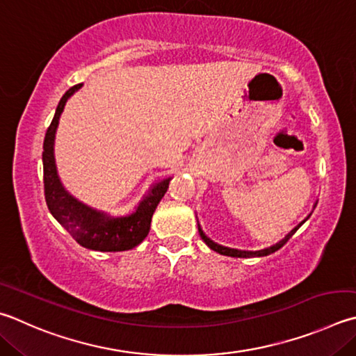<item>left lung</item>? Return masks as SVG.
<instances>
[{
    "mask_svg": "<svg viewBox=\"0 0 356 356\" xmlns=\"http://www.w3.org/2000/svg\"><path fill=\"white\" fill-rule=\"evenodd\" d=\"M309 218V216H308ZM307 218V219H308ZM307 219H303V221L299 224V225H296V227L289 232V234L283 238V240L280 241V243H277V244H274V245H270V248H266V249H263V250H255V252H249V250H236V249H230V248H224V245H219V244H216V243H213L210 238H207L205 235H204V232L199 229V235H200V238H202L204 240V243L209 245V248L211 249V250H215V252H218V254H221V255H227V257H236V258H249V257H264V255H269V254H273V252H275V250H279L280 248H283V245L286 244V241L289 240L291 236H293L297 230H299V227L300 225L307 221Z\"/></svg>",
    "mask_w": 356,
    "mask_h": 356,
    "instance_id": "8db88e82",
    "label": "left lung"
}]
</instances>
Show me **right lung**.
<instances>
[{
	"label": "right lung",
	"instance_id": "right-lung-1",
	"mask_svg": "<svg viewBox=\"0 0 356 356\" xmlns=\"http://www.w3.org/2000/svg\"><path fill=\"white\" fill-rule=\"evenodd\" d=\"M82 83L73 86L62 96L56 115L44 135L43 141V185L47 205L62 227L79 243L82 248L99 252H120L129 250L138 245L149 234L151 219L161 197L165 196L171 179L161 180L154 185L149 195L141 200L138 209L132 215L124 218H107L99 211L88 209L87 205L77 202L63 190L59 177H57L54 163V135L59 124L60 113L67 104V99Z\"/></svg>",
	"mask_w": 356,
	"mask_h": 356
}]
</instances>
